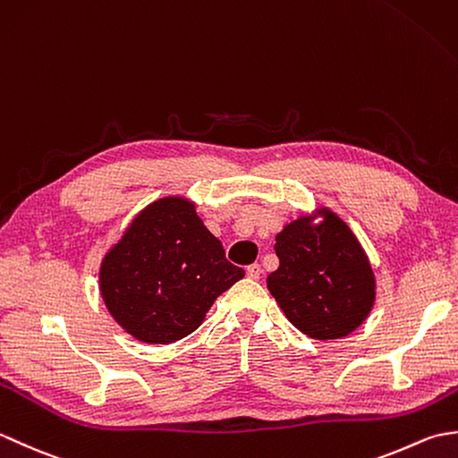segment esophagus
<instances>
[{
	"mask_svg": "<svg viewBox=\"0 0 458 458\" xmlns=\"http://www.w3.org/2000/svg\"><path fill=\"white\" fill-rule=\"evenodd\" d=\"M246 274H248V277H250V279H259V276H261V267H259V264H251V266H248V267H246Z\"/></svg>",
	"mask_w": 458,
	"mask_h": 458,
	"instance_id": "34e87169",
	"label": "esophagus"
}]
</instances>
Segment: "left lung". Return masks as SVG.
Here are the masks:
<instances>
[{
  "label": "left lung",
  "instance_id": "obj_1",
  "mask_svg": "<svg viewBox=\"0 0 458 458\" xmlns=\"http://www.w3.org/2000/svg\"><path fill=\"white\" fill-rule=\"evenodd\" d=\"M279 267L267 289L289 323L315 340H338L376 303V276L352 228L328 207L285 224L276 236Z\"/></svg>",
  "mask_w": 458,
  "mask_h": 458
}]
</instances>
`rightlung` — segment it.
Returning a JSON list of instances; mask_svg holds the SVG:
<instances>
[{
    "label": "right lung",
    "mask_w": 458,
    "mask_h": 458,
    "mask_svg": "<svg viewBox=\"0 0 458 458\" xmlns=\"http://www.w3.org/2000/svg\"><path fill=\"white\" fill-rule=\"evenodd\" d=\"M246 271L224 256L184 197H163L135 214L106 251L98 287L106 309L145 344H171L200 325L224 291Z\"/></svg>",
    "instance_id": "1"
}]
</instances>
